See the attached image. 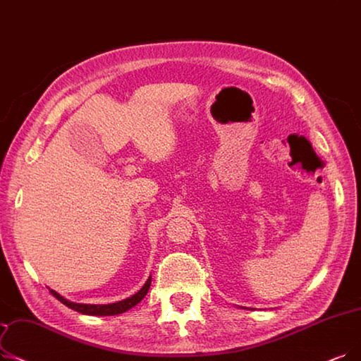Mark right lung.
I'll list each match as a JSON object with an SVG mask.
<instances>
[{"label": "right lung", "instance_id": "right-lung-1", "mask_svg": "<svg viewBox=\"0 0 361 361\" xmlns=\"http://www.w3.org/2000/svg\"><path fill=\"white\" fill-rule=\"evenodd\" d=\"M152 283V276L147 279V281L145 283V286L140 289L137 293H134L133 296L127 298V300H122L119 302H114V304H106V305H96V304H76V302H71L66 298L61 296L60 293H57L56 290L50 289L51 295L59 300L61 304H65L66 307L82 312V314H88V316H116L121 314V312H125L127 310L133 308L134 305H137L140 301L143 300L146 296V293L149 292Z\"/></svg>", "mask_w": 361, "mask_h": 361}]
</instances>
